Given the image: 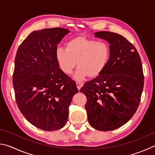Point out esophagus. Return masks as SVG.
I'll return each instance as SVG.
<instances>
[{
	"label": "esophagus",
	"mask_w": 155,
	"mask_h": 155,
	"mask_svg": "<svg viewBox=\"0 0 155 155\" xmlns=\"http://www.w3.org/2000/svg\"><path fill=\"white\" fill-rule=\"evenodd\" d=\"M76 86H77L78 89L79 90H80V88L81 87V86H82V84L79 83V82H77V83H76Z\"/></svg>",
	"instance_id": "esophagus-1"
}]
</instances>
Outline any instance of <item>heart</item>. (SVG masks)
<instances>
[{
  "label": "heart",
  "mask_w": 155,
  "mask_h": 155,
  "mask_svg": "<svg viewBox=\"0 0 155 155\" xmlns=\"http://www.w3.org/2000/svg\"><path fill=\"white\" fill-rule=\"evenodd\" d=\"M58 65L64 74L70 75L77 66L74 79L82 81L87 76L95 78L107 66L110 58V47L107 42L78 36L66 44V49L58 48L55 52Z\"/></svg>",
  "instance_id": "1"
}]
</instances>
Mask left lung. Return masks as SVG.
<instances>
[{"label":"left lung","instance_id":"obj_1","mask_svg":"<svg viewBox=\"0 0 155 155\" xmlns=\"http://www.w3.org/2000/svg\"><path fill=\"white\" fill-rule=\"evenodd\" d=\"M95 37L109 43L110 58L101 74L80 89L91 126L101 131L115 130L132 117L144 87L141 59L132 43L118 34L102 31Z\"/></svg>","mask_w":155,"mask_h":155}]
</instances>
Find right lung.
<instances>
[{
    "label": "right lung",
    "instance_id": "1",
    "mask_svg": "<svg viewBox=\"0 0 155 155\" xmlns=\"http://www.w3.org/2000/svg\"><path fill=\"white\" fill-rule=\"evenodd\" d=\"M68 29L34 31L17 49L13 75L16 102L25 118L45 131L62 128L69 107L78 92L76 84L59 68L57 45Z\"/></svg>",
    "mask_w": 155,
    "mask_h": 155
}]
</instances>
